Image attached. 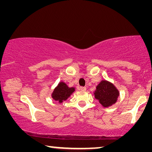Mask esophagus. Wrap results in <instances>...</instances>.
Returning a JSON list of instances; mask_svg holds the SVG:
<instances>
[{"instance_id": "34e87169", "label": "esophagus", "mask_w": 152, "mask_h": 152, "mask_svg": "<svg viewBox=\"0 0 152 152\" xmlns=\"http://www.w3.org/2000/svg\"><path fill=\"white\" fill-rule=\"evenodd\" d=\"M80 90H81V91H86V87L81 86V87H80Z\"/></svg>"}]
</instances>
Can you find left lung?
I'll list each match as a JSON object with an SVG mask.
<instances>
[{"label": "left lung", "mask_w": 152, "mask_h": 152, "mask_svg": "<svg viewBox=\"0 0 152 152\" xmlns=\"http://www.w3.org/2000/svg\"><path fill=\"white\" fill-rule=\"evenodd\" d=\"M94 97L104 107L115 104L119 96V92L112 83L107 80H102L94 92Z\"/></svg>", "instance_id": "left-lung-1"}]
</instances>
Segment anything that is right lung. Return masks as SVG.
I'll list each match as a JSON object with an SVG mask.
<instances>
[{"label":"right lung","instance_id":"add662e5","mask_svg":"<svg viewBox=\"0 0 152 152\" xmlns=\"http://www.w3.org/2000/svg\"><path fill=\"white\" fill-rule=\"evenodd\" d=\"M75 91V88L73 87L69 88L66 83L61 82L58 84V86L54 89L51 96L56 101H58L60 103L68 99L70 95Z\"/></svg>","mask_w":152,"mask_h":152}]
</instances>
